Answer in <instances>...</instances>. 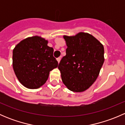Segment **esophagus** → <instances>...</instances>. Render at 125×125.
<instances>
[{
	"instance_id": "1",
	"label": "esophagus",
	"mask_w": 125,
	"mask_h": 125,
	"mask_svg": "<svg viewBox=\"0 0 125 125\" xmlns=\"http://www.w3.org/2000/svg\"><path fill=\"white\" fill-rule=\"evenodd\" d=\"M60 60H61V57H58L57 58V60L58 63H59L60 62Z\"/></svg>"
}]
</instances>
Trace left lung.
Segmentation results:
<instances>
[{
    "mask_svg": "<svg viewBox=\"0 0 125 125\" xmlns=\"http://www.w3.org/2000/svg\"><path fill=\"white\" fill-rule=\"evenodd\" d=\"M67 48L58 66L63 83L73 92H83L95 81L104 62V48L92 35L64 36Z\"/></svg>",
    "mask_w": 125,
    "mask_h": 125,
    "instance_id": "8db88e82",
    "label": "left lung"
}]
</instances>
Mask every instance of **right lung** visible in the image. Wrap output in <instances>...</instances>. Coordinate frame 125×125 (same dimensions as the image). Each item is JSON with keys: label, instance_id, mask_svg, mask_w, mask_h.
<instances>
[{"label": "right lung", "instance_id": "add662e5", "mask_svg": "<svg viewBox=\"0 0 125 125\" xmlns=\"http://www.w3.org/2000/svg\"><path fill=\"white\" fill-rule=\"evenodd\" d=\"M39 36L28 37L17 44L12 52L13 70L25 87L36 89L48 80L50 72L57 67L54 50Z\"/></svg>", "mask_w": 125, "mask_h": 125}]
</instances>
